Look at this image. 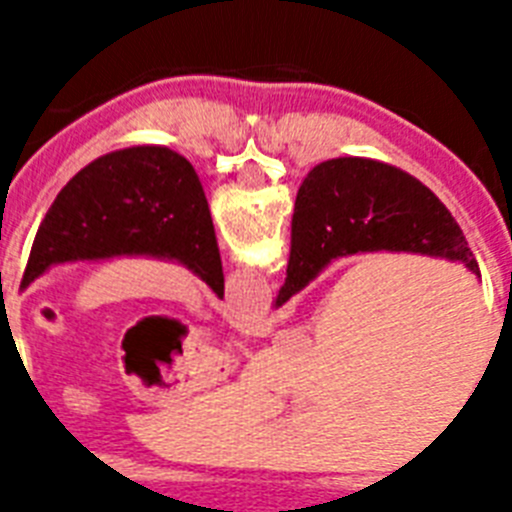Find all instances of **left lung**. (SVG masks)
Masks as SVG:
<instances>
[{
    "mask_svg": "<svg viewBox=\"0 0 512 512\" xmlns=\"http://www.w3.org/2000/svg\"><path fill=\"white\" fill-rule=\"evenodd\" d=\"M185 265L223 297V263L199 175L164 146H132L76 172L47 209L20 289L52 265L108 257Z\"/></svg>",
    "mask_w": 512,
    "mask_h": 512,
    "instance_id": "obj_1",
    "label": "left lung"
}]
</instances>
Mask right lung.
I'll use <instances>...</instances> for the list:
<instances>
[{"mask_svg": "<svg viewBox=\"0 0 512 512\" xmlns=\"http://www.w3.org/2000/svg\"><path fill=\"white\" fill-rule=\"evenodd\" d=\"M358 252L444 257L481 276L460 225L428 185L393 164L340 156L313 167L297 191L287 279L276 308L332 260Z\"/></svg>", "mask_w": 512, "mask_h": 512, "instance_id": "add662e5", "label": "right lung"}]
</instances>
